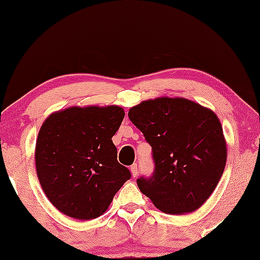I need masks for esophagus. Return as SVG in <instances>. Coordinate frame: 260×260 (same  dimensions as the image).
I'll list each match as a JSON object with an SVG mask.
<instances>
[{
    "mask_svg": "<svg viewBox=\"0 0 260 260\" xmlns=\"http://www.w3.org/2000/svg\"><path fill=\"white\" fill-rule=\"evenodd\" d=\"M130 170H131V174H133L134 177H136L138 175V167L137 165H133L130 167Z\"/></svg>",
    "mask_w": 260,
    "mask_h": 260,
    "instance_id": "obj_1",
    "label": "esophagus"
}]
</instances>
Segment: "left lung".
<instances>
[{
  "mask_svg": "<svg viewBox=\"0 0 260 260\" xmlns=\"http://www.w3.org/2000/svg\"><path fill=\"white\" fill-rule=\"evenodd\" d=\"M129 118L152 148L155 170L137 186L159 211L184 214L211 197L227 158L221 123L186 98L161 97L133 106Z\"/></svg>",
  "mask_w": 260,
  "mask_h": 260,
  "instance_id": "8db88e82",
  "label": "left lung"
}]
</instances>
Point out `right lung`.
Returning <instances> with one entry per match:
<instances>
[{"instance_id": "right-lung-1", "label": "right lung", "mask_w": 260, "mask_h": 260, "mask_svg": "<svg viewBox=\"0 0 260 260\" xmlns=\"http://www.w3.org/2000/svg\"><path fill=\"white\" fill-rule=\"evenodd\" d=\"M124 115L117 105L72 106L42 124L35 166L46 197L58 211L78 220L98 218L130 179L112 142Z\"/></svg>"}]
</instances>
